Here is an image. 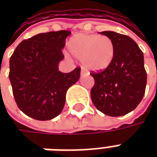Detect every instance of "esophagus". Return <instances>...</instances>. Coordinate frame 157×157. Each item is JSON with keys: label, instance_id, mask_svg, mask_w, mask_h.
I'll return each instance as SVG.
<instances>
[{"label": "esophagus", "instance_id": "1", "mask_svg": "<svg viewBox=\"0 0 157 157\" xmlns=\"http://www.w3.org/2000/svg\"><path fill=\"white\" fill-rule=\"evenodd\" d=\"M86 71L84 69L82 68V71H81V74H82V75H84V74H86Z\"/></svg>", "mask_w": 157, "mask_h": 157}]
</instances>
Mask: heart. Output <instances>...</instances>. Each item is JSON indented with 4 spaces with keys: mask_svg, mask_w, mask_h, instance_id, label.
Here are the masks:
<instances>
[{
    "mask_svg": "<svg viewBox=\"0 0 157 157\" xmlns=\"http://www.w3.org/2000/svg\"><path fill=\"white\" fill-rule=\"evenodd\" d=\"M69 52L82 60L85 68L102 71L110 66L115 56V44L109 36L77 33L67 43Z\"/></svg>",
    "mask_w": 157,
    "mask_h": 157,
    "instance_id": "1",
    "label": "heart"
}]
</instances>
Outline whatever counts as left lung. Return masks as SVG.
Returning a JSON list of instances; mask_svg holds the SVG:
<instances>
[{"label": "left lung", "instance_id": "left-lung-1", "mask_svg": "<svg viewBox=\"0 0 157 157\" xmlns=\"http://www.w3.org/2000/svg\"><path fill=\"white\" fill-rule=\"evenodd\" d=\"M100 33L113 40L115 56L106 70L91 73L95 80L91 90L92 101L106 115H125L136 109L145 94L147 75L144 55L128 36L113 31Z\"/></svg>", "mask_w": 157, "mask_h": 157}]
</instances>
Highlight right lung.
I'll return each mask as SVG.
<instances>
[{"mask_svg":"<svg viewBox=\"0 0 157 157\" xmlns=\"http://www.w3.org/2000/svg\"><path fill=\"white\" fill-rule=\"evenodd\" d=\"M71 33H39L22 41L10 58L9 79L19 109L37 120H49L61 113L66 92L80 78L81 68L59 71L62 49Z\"/></svg>","mask_w":157,"mask_h":157,"instance_id":"right-lung-1","label":"right lung"}]
</instances>
